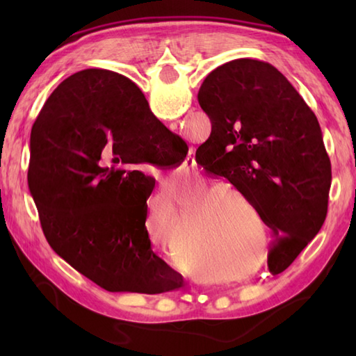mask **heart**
<instances>
[{
    "mask_svg": "<svg viewBox=\"0 0 356 356\" xmlns=\"http://www.w3.org/2000/svg\"><path fill=\"white\" fill-rule=\"evenodd\" d=\"M225 193H228L229 195H232L234 199H238L241 203H245V205H249V200L246 199V195L241 193L238 188H236V186H232V185H226V188H225Z\"/></svg>",
    "mask_w": 356,
    "mask_h": 356,
    "instance_id": "obj_1",
    "label": "heart"
}]
</instances>
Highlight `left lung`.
I'll return each instance as SVG.
<instances>
[{"mask_svg":"<svg viewBox=\"0 0 356 356\" xmlns=\"http://www.w3.org/2000/svg\"><path fill=\"white\" fill-rule=\"evenodd\" d=\"M197 99L211 136L195 161L238 188L274 229L269 266H289L327 214L332 170L318 119L274 65L249 58L211 72Z\"/></svg>","mask_w":356,"mask_h":356,"instance_id":"8db88e82","label":"left lung"}]
</instances>
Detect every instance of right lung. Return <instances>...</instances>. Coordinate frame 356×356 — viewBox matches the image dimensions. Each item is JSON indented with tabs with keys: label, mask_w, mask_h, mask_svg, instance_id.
<instances>
[{
	"label": "right lung",
	"mask_w": 356,
	"mask_h": 356,
	"mask_svg": "<svg viewBox=\"0 0 356 356\" xmlns=\"http://www.w3.org/2000/svg\"><path fill=\"white\" fill-rule=\"evenodd\" d=\"M186 153L122 74L87 69L64 79L30 134L29 190L53 251L105 291L177 289L145 226L156 180L116 165L176 168Z\"/></svg>",
	"instance_id": "1"
}]
</instances>
